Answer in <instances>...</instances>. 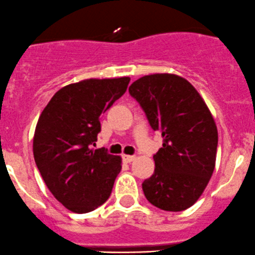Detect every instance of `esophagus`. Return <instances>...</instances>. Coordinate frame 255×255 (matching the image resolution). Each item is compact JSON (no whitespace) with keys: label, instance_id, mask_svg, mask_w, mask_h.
Returning <instances> with one entry per match:
<instances>
[{"label":"esophagus","instance_id":"esophagus-1","mask_svg":"<svg viewBox=\"0 0 255 255\" xmlns=\"http://www.w3.org/2000/svg\"><path fill=\"white\" fill-rule=\"evenodd\" d=\"M123 160H124V162L130 163V162H132L133 160H135V156H131V155H124V156H123Z\"/></svg>","mask_w":255,"mask_h":255}]
</instances>
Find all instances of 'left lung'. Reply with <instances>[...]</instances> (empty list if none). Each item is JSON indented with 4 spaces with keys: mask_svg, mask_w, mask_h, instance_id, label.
Instances as JSON below:
<instances>
[{
    "mask_svg": "<svg viewBox=\"0 0 255 255\" xmlns=\"http://www.w3.org/2000/svg\"><path fill=\"white\" fill-rule=\"evenodd\" d=\"M162 147L153 155L155 172L143 181L148 202L170 212L190 208L207 187L216 166L218 131L205 100L176 74L141 77L128 88Z\"/></svg>",
    "mask_w": 255,
    "mask_h": 255,
    "instance_id": "obj_1",
    "label": "left lung"
}]
</instances>
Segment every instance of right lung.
<instances>
[{"label": "right lung", "mask_w": 255, "mask_h": 255, "mask_svg": "<svg viewBox=\"0 0 255 255\" xmlns=\"http://www.w3.org/2000/svg\"><path fill=\"white\" fill-rule=\"evenodd\" d=\"M130 78L85 79L58 90L43 109L33 137V155L48 190L74 213L107 202L122 157L94 148L99 118L128 89Z\"/></svg>", "instance_id": "add662e5"}]
</instances>
